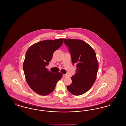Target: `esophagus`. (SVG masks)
I'll return each instance as SVG.
<instances>
[{"mask_svg":"<svg viewBox=\"0 0 126 126\" xmlns=\"http://www.w3.org/2000/svg\"><path fill=\"white\" fill-rule=\"evenodd\" d=\"M63 77L64 78H66V77H67V75H65V74H63Z\"/></svg>","mask_w":126,"mask_h":126,"instance_id":"esophagus-1","label":"esophagus"}]
</instances>
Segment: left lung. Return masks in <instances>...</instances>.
<instances>
[{
	"mask_svg": "<svg viewBox=\"0 0 126 126\" xmlns=\"http://www.w3.org/2000/svg\"><path fill=\"white\" fill-rule=\"evenodd\" d=\"M68 47L73 65H76V74L71 78L72 84L67 89L75 95L87 92L95 81L99 65L96 53L91 46L81 40L64 39Z\"/></svg>",
	"mask_w": 126,
	"mask_h": 126,
	"instance_id": "left-lung-1",
	"label": "left lung"
}]
</instances>
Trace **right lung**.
<instances>
[{"mask_svg": "<svg viewBox=\"0 0 126 126\" xmlns=\"http://www.w3.org/2000/svg\"><path fill=\"white\" fill-rule=\"evenodd\" d=\"M64 39L46 40L32 45L27 50L23 69L26 81L30 88L41 95L52 93L59 80L60 73L49 71L46 66L51 60L54 51L62 45Z\"/></svg>", "mask_w": 126, "mask_h": 126, "instance_id": "add662e5", "label": "right lung"}]
</instances>
